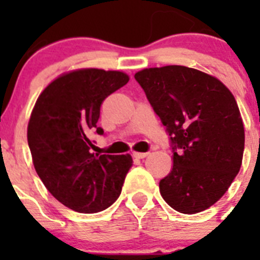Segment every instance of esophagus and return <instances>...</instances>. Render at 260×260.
<instances>
[{"instance_id":"1","label":"esophagus","mask_w":260,"mask_h":260,"mask_svg":"<svg viewBox=\"0 0 260 260\" xmlns=\"http://www.w3.org/2000/svg\"><path fill=\"white\" fill-rule=\"evenodd\" d=\"M150 155V152H133V156L137 158H144Z\"/></svg>"}]
</instances>
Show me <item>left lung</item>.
Masks as SVG:
<instances>
[{
	"mask_svg": "<svg viewBox=\"0 0 260 260\" xmlns=\"http://www.w3.org/2000/svg\"><path fill=\"white\" fill-rule=\"evenodd\" d=\"M173 143V167L160 194L173 210L192 215L221 198L240 172L242 117L233 93L217 78L180 65L135 73Z\"/></svg>",
	"mask_w": 260,
	"mask_h": 260,
	"instance_id": "left-lung-1",
	"label": "left lung"
}]
</instances>
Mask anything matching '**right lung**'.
<instances>
[{"instance_id":"right-lung-1","label":"right lung","mask_w":260,"mask_h":260,"mask_svg":"<svg viewBox=\"0 0 260 260\" xmlns=\"http://www.w3.org/2000/svg\"><path fill=\"white\" fill-rule=\"evenodd\" d=\"M117 70L78 69L50 82L39 95L27 127L36 173L48 191L80 213H96L117 201L133 165L132 156L99 155L89 133L96 128L105 99L125 86Z\"/></svg>"}]
</instances>
